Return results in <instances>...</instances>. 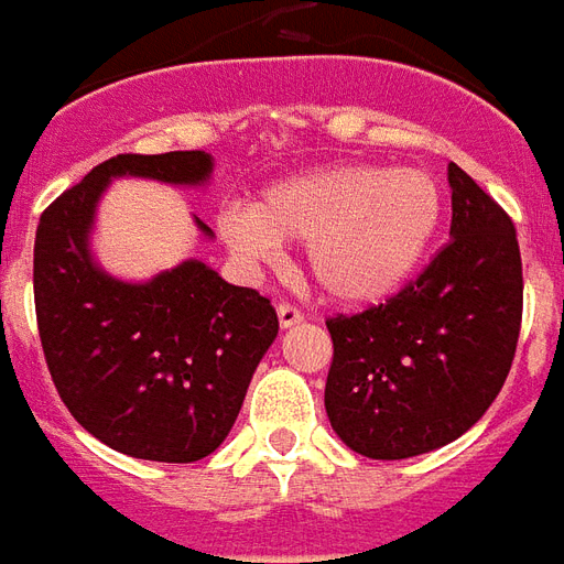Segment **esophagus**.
I'll use <instances>...</instances> for the list:
<instances>
[{"mask_svg":"<svg viewBox=\"0 0 564 564\" xmlns=\"http://www.w3.org/2000/svg\"><path fill=\"white\" fill-rule=\"evenodd\" d=\"M276 315H279V327H282V330H288V327H294V324L303 322V315H300V310H294L291 303H279Z\"/></svg>","mask_w":564,"mask_h":564,"instance_id":"obj_1","label":"esophagus"}]
</instances>
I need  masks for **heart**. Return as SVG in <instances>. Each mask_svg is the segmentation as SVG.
Masks as SVG:
<instances>
[{
  "label": "heart",
  "instance_id": "obj_1",
  "mask_svg": "<svg viewBox=\"0 0 564 564\" xmlns=\"http://www.w3.org/2000/svg\"><path fill=\"white\" fill-rule=\"evenodd\" d=\"M445 197L417 167L333 164L264 188L258 204L219 209V234L242 264H273L282 242H306L324 297L367 306L417 273L442 228Z\"/></svg>",
  "mask_w": 564,
  "mask_h": 564
}]
</instances>
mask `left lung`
<instances>
[{"label":"left lung","instance_id":"left-lung-1","mask_svg":"<svg viewBox=\"0 0 564 564\" xmlns=\"http://www.w3.org/2000/svg\"><path fill=\"white\" fill-rule=\"evenodd\" d=\"M451 242L397 297L327 322L333 433L369 459L451 445L484 417L511 369L523 264L511 216L447 164Z\"/></svg>","mask_w":564,"mask_h":564}]
</instances>
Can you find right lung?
I'll use <instances>...</instances> for the list:
<instances>
[{
	"mask_svg": "<svg viewBox=\"0 0 564 564\" xmlns=\"http://www.w3.org/2000/svg\"><path fill=\"white\" fill-rule=\"evenodd\" d=\"M119 176L207 186L213 155H117L44 209L32 273L41 348L86 433L134 459L195 463L231 433L276 339V310L197 258L147 282L110 276L93 254V228L98 200ZM195 225L213 237L204 221Z\"/></svg>",
	"mask_w": 564,
	"mask_h": 564,
	"instance_id": "right-lung-1",
	"label": "right lung"
}]
</instances>
